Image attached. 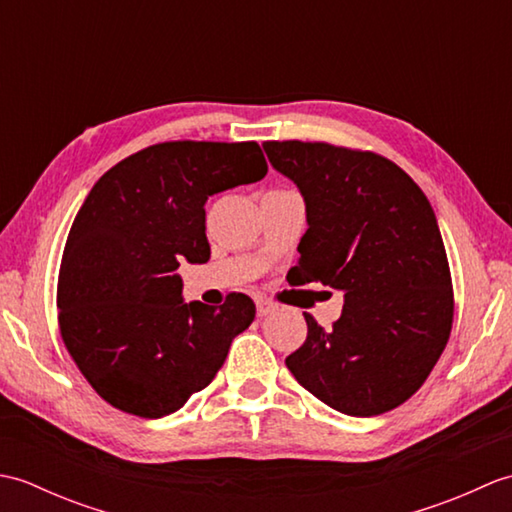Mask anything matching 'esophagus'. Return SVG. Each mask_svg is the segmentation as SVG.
Wrapping results in <instances>:
<instances>
[{
	"label": "esophagus",
	"mask_w": 512,
	"mask_h": 512,
	"mask_svg": "<svg viewBox=\"0 0 512 512\" xmlns=\"http://www.w3.org/2000/svg\"><path fill=\"white\" fill-rule=\"evenodd\" d=\"M279 306L275 301H270V299H257V314L259 317H266V314H270V312H275Z\"/></svg>",
	"instance_id": "34e87169"
}]
</instances>
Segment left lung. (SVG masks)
Segmentation results:
<instances>
[{
	"mask_svg": "<svg viewBox=\"0 0 512 512\" xmlns=\"http://www.w3.org/2000/svg\"><path fill=\"white\" fill-rule=\"evenodd\" d=\"M268 160L297 184L308 231L288 281L341 290L330 330L303 312L308 336L286 365L332 409L369 418L422 387L447 347L453 284L427 195L374 151L268 140Z\"/></svg>",
	"mask_w": 512,
	"mask_h": 512,
	"instance_id": "1",
	"label": "left lung"
}]
</instances>
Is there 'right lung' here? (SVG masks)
I'll return each mask as SVG.
<instances>
[{
    "label": "right lung",
    "instance_id": "obj_1",
    "mask_svg": "<svg viewBox=\"0 0 512 512\" xmlns=\"http://www.w3.org/2000/svg\"><path fill=\"white\" fill-rule=\"evenodd\" d=\"M268 165L255 140H167L103 173L65 239L59 332L72 361L112 407L140 418L180 409L215 378L255 319L242 292L220 308L182 301V259L211 257L204 202L257 182Z\"/></svg>",
    "mask_w": 512,
    "mask_h": 512
}]
</instances>
